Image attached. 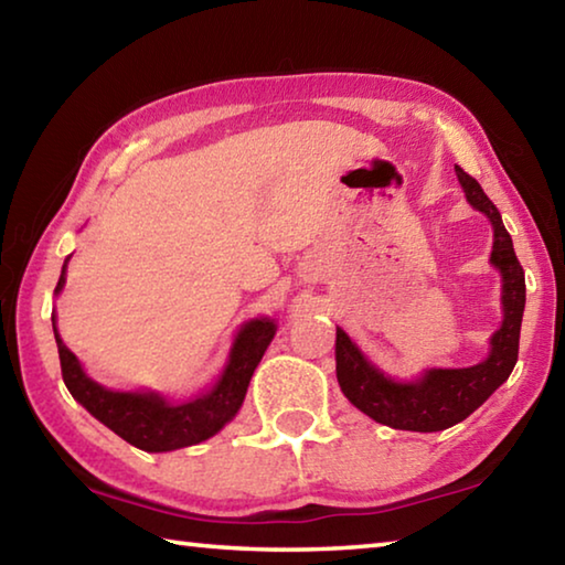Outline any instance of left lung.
I'll list each match as a JSON object with an SVG mask.
<instances>
[{"label":"left lung","instance_id":"left-lung-1","mask_svg":"<svg viewBox=\"0 0 565 565\" xmlns=\"http://www.w3.org/2000/svg\"><path fill=\"white\" fill-rule=\"evenodd\" d=\"M455 173L468 203L492 223L490 264L503 276V324L490 339L488 360L465 370H427L415 382H395L366 360L344 329L337 327V380L344 397L374 423L412 433H437L472 415L510 377L521 342L525 274L513 250V238L476 178L460 166H455Z\"/></svg>","mask_w":565,"mask_h":565}]
</instances>
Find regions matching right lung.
<instances>
[{
  "label": "right lung",
  "instance_id": "add662e5",
  "mask_svg": "<svg viewBox=\"0 0 565 565\" xmlns=\"http://www.w3.org/2000/svg\"><path fill=\"white\" fill-rule=\"evenodd\" d=\"M62 266L55 294L65 286V268ZM52 329L60 352L62 380H65L70 395L83 405L89 415L120 435L125 443L136 445L146 452H170L178 447L199 445L218 433V429L236 417L244 405L248 382L254 370L262 362L266 347L276 334L274 319H250L238 329L231 347L228 364L221 372L213 390L185 402H168L156 392H113L103 384L89 380L77 356L70 352L57 334L55 315Z\"/></svg>",
  "mask_w": 565,
  "mask_h": 565
}]
</instances>
